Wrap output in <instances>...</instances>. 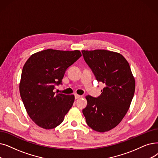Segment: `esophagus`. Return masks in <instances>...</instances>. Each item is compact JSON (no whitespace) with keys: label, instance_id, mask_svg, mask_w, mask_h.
Instances as JSON below:
<instances>
[{"label":"esophagus","instance_id":"obj_1","mask_svg":"<svg viewBox=\"0 0 158 158\" xmlns=\"http://www.w3.org/2000/svg\"><path fill=\"white\" fill-rule=\"evenodd\" d=\"M81 95H80L75 94V99H79V98H81Z\"/></svg>","mask_w":158,"mask_h":158}]
</instances>
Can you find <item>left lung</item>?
<instances>
[{"label": "left lung", "mask_w": 158, "mask_h": 158, "mask_svg": "<svg viewBox=\"0 0 158 158\" xmlns=\"http://www.w3.org/2000/svg\"><path fill=\"white\" fill-rule=\"evenodd\" d=\"M85 60L105 86L98 98L86 95L83 110L87 125L95 131L108 132L125 117L134 95L135 82L126 59L106 50H82Z\"/></svg>", "instance_id": "1"}]
</instances>
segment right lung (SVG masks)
<instances>
[{"label":"right lung","instance_id":"add662e5","mask_svg":"<svg viewBox=\"0 0 158 158\" xmlns=\"http://www.w3.org/2000/svg\"><path fill=\"white\" fill-rule=\"evenodd\" d=\"M82 56L79 50L47 49L32 54L25 63L19 84L20 97L32 121L44 129L56 128L73 105V95L53 92L67 68Z\"/></svg>","mask_w":158,"mask_h":158}]
</instances>
